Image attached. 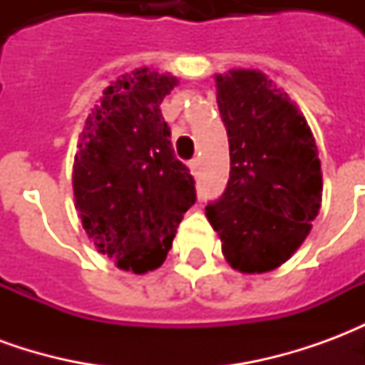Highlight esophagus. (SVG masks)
<instances>
[{
    "label": "esophagus",
    "mask_w": 365,
    "mask_h": 365,
    "mask_svg": "<svg viewBox=\"0 0 365 365\" xmlns=\"http://www.w3.org/2000/svg\"><path fill=\"white\" fill-rule=\"evenodd\" d=\"M199 166H201V160H199V158H193V160H191V162H190L191 174L197 175V174H199Z\"/></svg>",
    "instance_id": "1"
}]
</instances>
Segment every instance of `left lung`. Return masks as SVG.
I'll return each mask as SVG.
<instances>
[{
    "instance_id": "1",
    "label": "left lung",
    "mask_w": 365,
    "mask_h": 365,
    "mask_svg": "<svg viewBox=\"0 0 365 365\" xmlns=\"http://www.w3.org/2000/svg\"><path fill=\"white\" fill-rule=\"evenodd\" d=\"M230 178L205 215L242 274L279 268L303 245L322 201L319 148L303 113L260 70L215 76Z\"/></svg>"
}]
</instances>
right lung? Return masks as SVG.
I'll return each instance as SVG.
<instances>
[{"label": "right lung", "instance_id": "right-lung-1", "mask_svg": "<svg viewBox=\"0 0 365 365\" xmlns=\"http://www.w3.org/2000/svg\"><path fill=\"white\" fill-rule=\"evenodd\" d=\"M178 78L136 68L103 90L74 158V201L97 252L120 269L160 268L195 203L190 170L174 156L162 99Z\"/></svg>", "mask_w": 365, "mask_h": 365}]
</instances>
